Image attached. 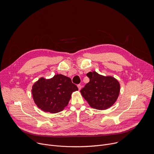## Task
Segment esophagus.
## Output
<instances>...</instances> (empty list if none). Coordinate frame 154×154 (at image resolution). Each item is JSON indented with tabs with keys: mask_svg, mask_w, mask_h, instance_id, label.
Listing matches in <instances>:
<instances>
[{
	"mask_svg": "<svg viewBox=\"0 0 154 154\" xmlns=\"http://www.w3.org/2000/svg\"><path fill=\"white\" fill-rule=\"evenodd\" d=\"M77 87H78V88H79V90H80L81 88H82V85H80V84H79V85H77Z\"/></svg>",
	"mask_w": 154,
	"mask_h": 154,
	"instance_id": "esophagus-1",
	"label": "esophagus"
}]
</instances>
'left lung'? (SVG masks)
<instances>
[{"label": "left lung", "instance_id": "1", "mask_svg": "<svg viewBox=\"0 0 154 154\" xmlns=\"http://www.w3.org/2000/svg\"><path fill=\"white\" fill-rule=\"evenodd\" d=\"M87 75L90 82L80 90L82 96L90 107L97 110H106L116 102L120 90L119 81L112 76H104L95 71Z\"/></svg>", "mask_w": 154, "mask_h": 154}]
</instances>
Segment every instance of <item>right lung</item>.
<instances>
[{
	"label": "right lung",
	"instance_id": "right-lung-1",
	"mask_svg": "<svg viewBox=\"0 0 154 154\" xmlns=\"http://www.w3.org/2000/svg\"><path fill=\"white\" fill-rule=\"evenodd\" d=\"M77 87L71 79L62 74L46 79L40 78L32 87V94L37 106L45 112L55 114L62 111L69 103Z\"/></svg>",
	"mask_w": 154,
	"mask_h": 154
}]
</instances>
